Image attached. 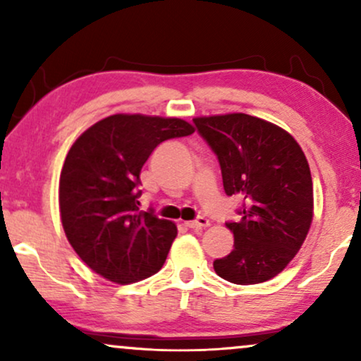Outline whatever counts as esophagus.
<instances>
[{
  "mask_svg": "<svg viewBox=\"0 0 361 361\" xmlns=\"http://www.w3.org/2000/svg\"><path fill=\"white\" fill-rule=\"evenodd\" d=\"M210 221L209 219H205V216H197L195 220L192 221H187V226L192 230H199V228H205V226H209Z\"/></svg>",
  "mask_w": 361,
  "mask_h": 361,
  "instance_id": "34e87169",
  "label": "esophagus"
}]
</instances>
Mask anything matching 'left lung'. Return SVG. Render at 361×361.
Masks as SVG:
<instances>
[{"instance_id": "obj_1", "label": "left lung", "mask_w": 361, "mask_h": 361, "mask_svg": "<svg viewBox=\"0 0 361 361\" xmlns=\"http://www.w3.org/2000/svg\"><path fill=\"white\" fill-rule=\"evenodd\" d=\"M215 152L226 195L243 205L230 255L214 261L215 273L233 284L264 283L283 271L312 224V177L302 149L288 131L261 118L230 113L194 118Z\"/></svg>"}]
</instances>
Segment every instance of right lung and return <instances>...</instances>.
<instances>
[{
    "instance_id": "obj_1",
    "label": "right lung",
    "mask_w": 361,
    "mask_h": 361,
    "mask_svg": "<svg viewBox=\"0 0 361 361\" xmlns=\"http://www.w3.org/2000/svg\"><path fill=\"white\" fill-rule=\"evenodd\" d=\"M192 133L179 118L111 115L73 142L59 182L61 220L95 273L130 284L162 268L177 228L152 209L140 210V172L161 142Z\"/></svg>"
}]
</instances>
